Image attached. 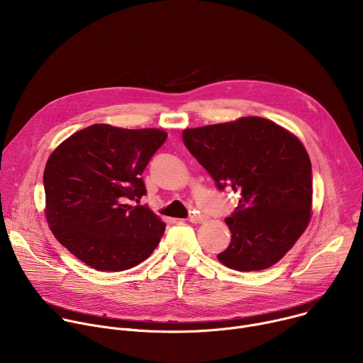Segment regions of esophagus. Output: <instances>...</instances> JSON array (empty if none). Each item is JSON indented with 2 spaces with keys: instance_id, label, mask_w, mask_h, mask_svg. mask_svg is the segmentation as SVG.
I'll return each instance as SVG.
<instances>
[{
  "instance_id": "34e87169",
  "label": "esophagus",
  "mask_w": 363,
  "mask_h": 363,
  "mask_svg": "<svg viewBox=\"0 0 363 363\" xmlns=\"http://www.w3.org/2000/svg\"><path fill=\"white\" fill-rule=\"evenodd\" d=\"M188 221L194 223V224H199V223L205 221V216H202V214H191L188 217Z\"/></svg>"
}]
</instances>
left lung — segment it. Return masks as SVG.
I'll return each instance as SVG.
<instances>
[{"mask_svg":"<svg viewBox=\"0 0 363 363\" xmlns=\"http://www.w3.org/2000/svg\"><path fill=\"white\" fill-rule=\"evenodd\" d=\"M182 139L217 188L240 194L225 220L231 242L218 260L238 272L276 264L312 214V164L301 142L263 118L185 129Z\"/></svg>","mask_w":363,"mask_h":363,"instance_id":"obj_1","label":"left lung"}]
</instances>
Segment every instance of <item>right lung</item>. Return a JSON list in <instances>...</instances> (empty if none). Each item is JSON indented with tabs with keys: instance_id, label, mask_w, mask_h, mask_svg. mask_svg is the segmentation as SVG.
Returning a JSON list of instances; mask_svg holds the SVG:
<instances>
[{
	"instance_id": "right-lung-1",
	"label": "right lung",
	"mask_w": 363,
	"mask_h": 363,
	"mask_svg": "<svg viewBox=\"0 0 363 363\" xmlns=\"http://www.w3.org/2000/svg\"><path fill=\"white\" fill-rule=\"evenodd\" d=\"M160 129L91 125L67 138L45 164V217L55 237L99 272L142 263L160 244L165 223L147 205L142 174L167 140Z\"/></svg>"
}]
</instances>
